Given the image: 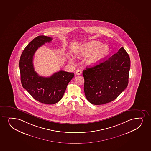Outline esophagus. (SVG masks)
I'll use <instances>...</instances> for the list:
<instances>
[{"instance_id": "obj_1", "label": "esophagus", "mask_w": 151, "mask_h": 151, "mask_svg": "<svg viewBox=\"0 0 151 151\" xmlns=\"http://www.w3.org/2000/svg\"><path fill=\"white\" fill-rule=\"evenodd\" d=\"M76 73L77 75H80L81 74V71L80 70H77L76 71Z\"/></svg>"}]
</instances>
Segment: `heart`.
<instances>
[{
  "label": "heart",
  "instance_id": "heart-1",
  "mask_svg": "<svg viewBox=\"0 0 151 151\" xmlns=\"http://www.w3.org/2000/svg\"><path fill=\"white\" fill-rule=\"evenodd\" d=\"M110 48L106 45H103L98 41H92L85 43L75 50V55L77 57L86 56L89 55L86 60V63L89 66H94L108 55ZM71 62L73 60L70 58Z\"/></svg>",
  "mask_w": 151,
  "mask_h": 151
}]
</instances>
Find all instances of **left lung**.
<instances>
[{
	"label": "left lung",
	"instance_id": "1",
	"mask_svg": "<svg viewBox=\"0 0 151 151\" xmlns=\"http://www.w3.org/2000/svg\"><path fill=\"white\" fill-rule=\"evenodd\" d=\"M130 60L122 47L103 62L83 71L84 90L92 104L103 105L113 101L127 86Z\"/></svg>",
	"mask_w": 151,
	"mask_h": 151
}]
</instances>
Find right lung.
<instances>
[{"mask_svg":"<svg viewBox=\"0 0 151 151\" xmlns=\"http://www.w3.org/2000/svg\"><path fill=\"white\" fill-rule=\"evenodd\" d=\"M52 38L40 35L27 45L20 57L19 66L22 85L34 99L40 103L52 105L60 101L63 96L74 73L66 71L57 72L48 77L39 76L34 70L33 56L36 51Z\"/></svg>","mask_w":151,"mask_h":151,"instance_id":"1","label":"right lung"}]
</instances>
